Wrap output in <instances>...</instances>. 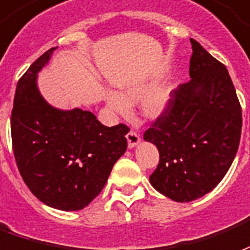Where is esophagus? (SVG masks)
Instances as JSON below:
<instances>
[{
  "instance_id": "esophagus-1",
  "label": "esophagus",
  "mask_w": 250,
  "mask_h": 250,
  "mask_svg": "<svg viewBox=\"0 0 250 250\" xmlns=\"http://www.w3.org/2000/svg\"><path fill=\"white\" fill-rule=\"evenodd\" d=\"M126 140H127V146H129V147L137 146V144L140 143V141H141V138H140V136H138V134L136 132H133V130H130V132H127Z\"/></svg>"
}]
</instances>
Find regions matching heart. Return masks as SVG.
Returning a JSON list of instances; mask_svg holds the SVG:
<instances>
[{
  "instance_id": "obj_1",
  "label": "heart",
  "mask_w": 250,
  "mask_h": 250,
  "mask_svg": "<svg viewBox=\"0 0 250 250\" xmlns=\"http://www.w3.org/2000/svg\"><path fill=\"white\" fill-rule=\"evenodd\" d=\"M146 93L147 90H144V89H129L121 93L120 96L116 93H109L106 96L107 106L113 113L125 116L129 113V106L138 103ZM169 100H170V94L167 89L158 90L150 97L146 98V101L144 103V113L147 117H158L167 109Z\"/></svg>"
}]
</instances>
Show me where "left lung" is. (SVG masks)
Returning <instances> with one entry per match:
<instances>
[{"mask_svg": "<svg viewBox=\"0 0 250 250\" xmlns=\"http://www.w3.org/2000/svg\"><path fill=\"white\" fill-rule=\"evenodd\" d=\"M190 81L170 93L167 109L144 133L160 163L149 181L173 201L205 196L227 174L237 153L242 114L224 63L190 38Z\"/></svg>", "mask_w": 250, "mask_h": 250, "instance_id": "1", "label": "left lung"}]
</instances>
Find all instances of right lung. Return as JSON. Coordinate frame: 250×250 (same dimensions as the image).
Instances as JSON below:
<instances>
[{
  "label": "right lung",
  "mask_w": 250,
  "mask_h": 250,
  "mask_svg": "<svg viewBox=\"0 0 250 250\" xmlns=\"http://www.w3.org/2000/svg\"><path fill=\"white\" fill-rule=\"evenodd\" d=\"M57 48L49 49L16 87L10 129L14 158L30 192L48 207L80 210L103 190L113 165L127 147L124 124L105 126L92 112L60 110L37 86V73Z\"/></svg>",
  "instance_id": "obj_1"
}]
</instances>
